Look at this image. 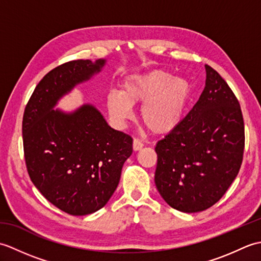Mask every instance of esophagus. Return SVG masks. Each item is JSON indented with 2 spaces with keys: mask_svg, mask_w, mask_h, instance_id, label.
<instances>
[{
  "mask_svg": "<svg viewBox=\"0 0 261 261\" xmlns=\"http://www.w3.org/2000/svg\"><path fill=\"white\" fill-rule=\"evenodd\" d=\"M143 147V143L139 140V139H135L134 140V150L138 151V150H141Z\"/></svg>",
  "mask_w": 261,
  "mask_h": 261,
  "instance_id": "34e87169",
  "label": "esophagus"
}]
</instances>
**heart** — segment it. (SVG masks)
<instances>
[{"label": "heart", "mask_w": 261, "mask_h": 261, "mask_svg": "<svg viewBox=\"0 0 261 261\" xmlns=\"http://www.w3.org/2000/svg\"><path fill=\"white\" fill-rule=\"evenodd\" d=\"M192 93L191 83L164 70L131 75L122 83L121 91L107 95V109L116 125H123L132 115V105L144 103L140 118L152 134L174 130L184 116Z\"/></svg>", "instance_id": "b5f03b06"}]
</instances>
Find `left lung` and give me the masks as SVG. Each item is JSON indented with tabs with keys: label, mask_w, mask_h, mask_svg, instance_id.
Masks as SVG:
<instances>
[{
	"label": "left lung",
	"mask_w": 261,
	"mask_h": 261,
	"mask_svg": "<svg viewBox=\"0 0 261 261\" xmlns=\"http://www.w3.org/2000/svg\"><path fill=\"white\" fill-rule=\"evenodd\" d=\"M205 70L198 101L154 148L157 190L169 206L184 213L220 201L239 173L245 150L239 101L218 71L208 65Z\"/></svg>",
	"instance_id": "8db88e82"
}]
</instances>
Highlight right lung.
<instances>
[{
    "mask_svg": "<svg viewBox=\"0 0 261 261\" xmlns=\"http://www.w3.org/2000/svg\"><path fill=\"white\" fill-rule=\"evenodd\" d=\"M105 63L80 59L54 68L39 82L24 110L28 174L49 202L70 215L102 208L132 153V138L112 129L93 105L84 104L70 113L54 110L60 98L99 73Z\"/></svg>",
    "mask_w": 261,
    "mask_h": 261,
    "instance_id": "right-lung-1",
    "label": "right lung"
}]
</instances>
